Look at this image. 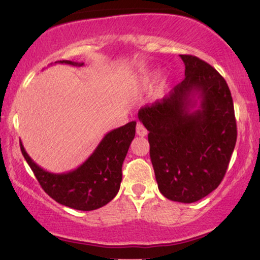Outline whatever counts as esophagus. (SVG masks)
<instances>
[{
	"label": "esophagus",
	"instance_id": "1",
	"mask_svg": "<svg viewBox=\"0 0 260 260\" xmlns=\"http://www.w3.org/2000/svg\"><path fill=\"white\" fill-rule=\"evenodd\" d=\"M147 133H148L147 128L143 126L142 123L137 124V134H138L139 137H145V136H147Z\"/></svg>",
	"mask_w": 260,
	"mask_h": 260
}]
</instances>
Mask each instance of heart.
<instances>
[{"mask_svg": "<svg viewBox=\"0 0 260 260\" xmlns=\"http://www.w3.org/2000/svg\"><path fill=\"white\" fill-rule=\"evenodd\" d=\"M155 77H156V72H149L147 74H144V76L140 77L139 79V85L142 86V88H149V86L151 85V83L154 82ZM166 85V79H162L160 82V85H159V91L162 90L164 88H165Z\"/></svg>", "mask_w": 260, "mask_h": 260, "instance_id": "1", "label": "heart"}]
</instances>
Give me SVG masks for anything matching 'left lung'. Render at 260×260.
<instances>
[{"instance_id":"left-lung-1","label":"left lung","mask_w":260,"mask_h":260,"mask_svg":"<svg viewBox=\"0 0 260 260\" xmlns=\"http://www.w3.org/2000/svg\"><path fill=\"white\" fill-rule=\"evenodd\" d=\"M184 79L161 100L139 110L149 131L150 159L161 194L194 203L221 183L237 139L234 101L214 67L180 55Z\"/></svg>"}]
</instances>
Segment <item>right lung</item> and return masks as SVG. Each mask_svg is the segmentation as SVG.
Returning <instances> with one entry per match:
<instances>
[{
    "instance_id": "1",
    "label": "right lung",
    "mask_w": 260,
    "mask_h": 260,
    "mask_svg": "<svg viewBox=\"0 0 260 260\" xmlns=\"http://www.w3.org/2000/svg\"><path fill=\"white\" fill-rule=\"evenodd\" d=\"M58 63L83 66L63 59ZM55 62V63H57ZM136 121L111 131L104 137L90 156L79 168L63 174H52L32 161L20 143L23 156L45 192L59 204L76 210L90 211L111 202L120 189L122 164L136 136Z\"/></svg>"
}]
</instances>
